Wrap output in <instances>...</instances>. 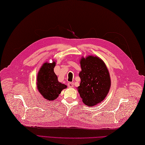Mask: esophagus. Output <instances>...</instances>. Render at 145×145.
I'll use <instances>...</instances> for the list:
<instances>
[{
  "instance_id": "esophagus-1",
  "label": "esophagus",
  "mask_w": 145,
  "mask_h": 145,
  "mask_svg": "<svg viewBox=\"0 0 145 145\" xmlns=\"http://www.w3.org/2000/svg\"><path fill=\"white\" fill-rule=\"evenodd\" d=\"M68 87H70V88H72L73 87V85H74V84H73V82H68L67 84Z\"/></svg>"
}]
</instances>
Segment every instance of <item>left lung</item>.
<instances>
[{"mask_svg":"<svg viewBox=\"0 0 145 145\" xmlns=\"http://www.w3.org/2000/svg\"><path fill=\"white\" fill-rule=\"evenodd\" d=\"M80 65L78 93L86 105L95 106L102 101L108 93L111 85L109 72L103 61L97 57L82 58Z\"/></svg>","mask_w":145,"mask_h":145,"instance_id":"obj_1","label":"left lung"}]
</instances>
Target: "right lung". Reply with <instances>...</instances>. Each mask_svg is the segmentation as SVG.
I'll use <instances>...</instances> for the list:
<instances>
[{"label": "right lung", "instance_id": "right-lung-1", "mask_svg": "<svg viewBox=\"0 0 145 145\" xmlns=\"http://www.w3.org/2000/svg\"><path fill=\"white\" fill-rule=\"evenodd\" d=\"M55 62H46L40 69L37 75V89L45 99L54 100L58 97L61 91L67 88V85L58 81L54 73Z\"/></svg>", "mask_w": 145, "mask_h": 145}]
</instances>
